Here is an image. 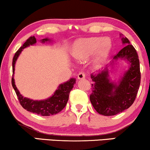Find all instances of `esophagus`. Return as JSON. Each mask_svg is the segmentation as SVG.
Instances as JSON below:
<instances>
[{"mask_svg":"<svg viewBox=\"0 0 150 150\" xmlns=\"http://www.w3.org/2000/svg\"><path fill=\"white\" fill-rule=\"evenodd\" d=\"M86 77V74L84 73H82V72H81L77 75V78L79 79V80H82V79L85 78Z\"/></svg>","mask_w":150,"mask_h":150,"instance_id":"1","label":"esophagus"}]
</instances>
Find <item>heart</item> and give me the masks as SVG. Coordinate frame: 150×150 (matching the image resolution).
<instances>
[{
	"mask_svg": "<svg viewBox=\"0 0 150 150\" xmlns=\"http://www.w3.org/2000/svg\"><path fill=\"white\" fill-rule=\"evenodd\" d=\"M111 48V42L108 39L94 37L80 39L75 42L73 50V56L78 60L87 59L96 51V60L101 62L107 57Z\"/></svg>",
	"mask_w": 150,
	"mask_h": 150,
	"instance_id": "obj_1",
	"label": "heart"
}]
</instances>
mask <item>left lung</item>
<instances>
[{"instance_id": "obj_1", "label": "left lung", "mask_w": 150, "mask_h": 150, "mask_svg": "<svg viewBox=\"0 0 150 150\" xmlns=\"http://www.w3.org/2000/svg\"><path fill=\"white\" fill-rule=\"evenodd\" d=\"M122 41L124 47L113 58L112 64L121 59L128 61L130 66L119 82H112L107 68L98 74L91 75L93 83L90 101L97 112L104 116H112L128 109L134 102L140 87L138 55L128 38L122 37Z\"/></svg>"}]
</instances>
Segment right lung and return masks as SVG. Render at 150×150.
I'll return each mask as SVG.
<instances>
[{
    "label": "right lung",
    "instance_id": "obj_1",
    "mask_svg": "<svg viewBox=\"0 0 150 150\" xmlns=\"http://www.w3.org/2000/svg\"><path fill=\"white\" fill-rule=\"evenodd\" d=\"M40 41L41 42L45 43V42H50L51 40L49 38H44L41 40ZM35 43H36L35 38L34 36H31L28 40H26V42L23 43V46H21L14 54L13 60H12V73L13 74H12V85L15 91L21 105L25 110L30 112L42 115V116H50V115L57 114L66 107L68 98H69V93L70 91L73 89L76 80L75 78H71L66 82L61 84L55 91V92L54 93V94L45 100H34L23 97L22 95L20 94L19 90L17 89V86L14 84V73L15 63L23 49L30 45H33Z\"/></svg>",
    "mask_w": 150,
    "mask_h": 150
}]
</instances>
